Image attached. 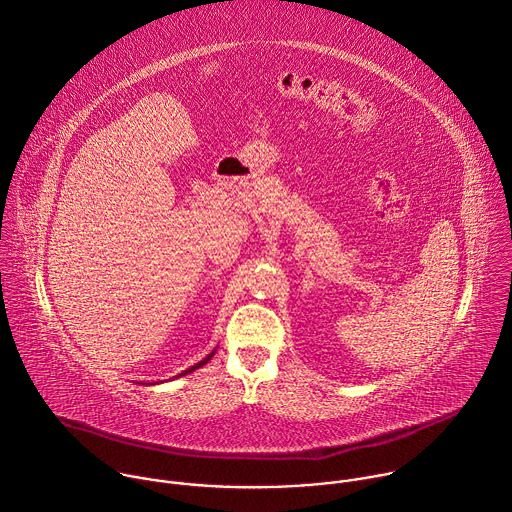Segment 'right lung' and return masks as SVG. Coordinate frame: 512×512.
Returning <instances> with one entry per match:
<instances>
[{"instance_id":"add662e5","label":"right lung","mask_w":512,"mask_h":512,"mask_svg":"<svg viewBox=\"0 0 512 512\" xmlns=\"http://www.w3.org/2000/svg\"><path fill=\"white\" fill-rule=\"evenodd\" d=\"M214 354H216V350H214V352H212V354H208V356H206V358H204V360H200V362H198V364H194V366H192V368H188V370H184V372H182V374H180V376H184V374H188V372H194V370H196V368H200V366H204V364H206V362H208V360H210V358H212V356H214Z\"/></svg>"}]
</instances>
